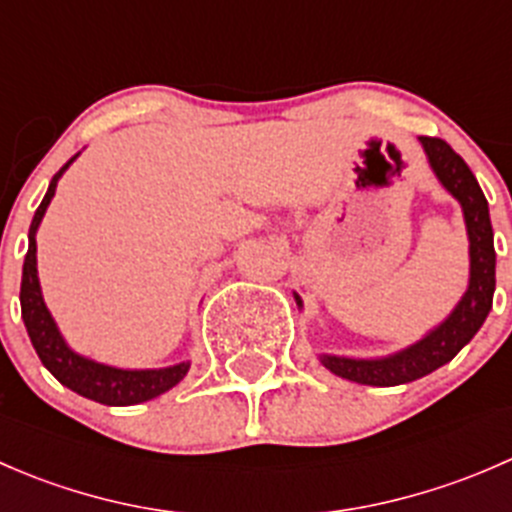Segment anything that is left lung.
I'll return each instance as SVG.
<instances>
[{
	"label": "left lung",
	"mask_w": 512,
	"mask_h": 512,
	"mask_svg": "<svg viewBox=\"0 0 512 512\" xmlns=\"http://www.w3.org/2000/svg\"><path fill=\"white\" fill-rule=\"evenodd\" d=\"M428 165L438 183L458 200L466 220L468 235V289L453 312L428 329L421 339L399 349L394 354L374 356V359H356V356L339 354H319L324 369L342 376L347 381L366 386H399L409 381L421 379L431 374L438 366L448 364L483 327L490 307H493L495 292V247H493V225H490L488 200L480 190L476 175L466 165V160L458 156L446 141L441 138H418ZM294 302L302 309V297L294 292Z\"/></svg>",
	"instance_id": "8db88e82"
}]
</instances>
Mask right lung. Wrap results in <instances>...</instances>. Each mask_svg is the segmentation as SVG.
I'll list each match as a JSON object with an SVG mask.
<instances>
[{
	"instance_id": "right-lung-1",
	"label": "right lung",
	"mask_w": 512,
	"mask_h": 512,
	"mask_svg": "<svg viewBox=\"0 0 512 512\" xmlns=\"http://www.w3.org/2000/svg\"><path fill=\"white\" fill-rule=\"evenodd\" d=\"M76 158H79V153L51 178L49 190H46L44 200L36 208L32 227H29V250L27 257H24L22 292H19L24 327H27V334L32 339L41 364L66 389L106 406L143 404V401L156 399V396L173 389L175 384H180L183 376L188 374L190 361H178V364L163 366V369H118V366L101 364V361L91 359V356L74 352L64 339V334L59 332V327H56L54 317H51L49 307L44 302V294H41L39 272H36V230H39L41 220H44V213L49 208L51 198H54L61 175L69 170V165Z\"/></svg>"
}]
</instances>
